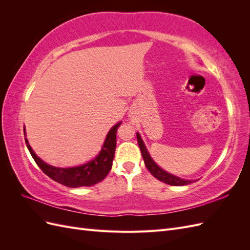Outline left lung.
I'll use <instances>...</instances> for the list:
<instances>
[{
	"label": "left lung",
	"mask_w": 250,
	"mask_h": 250,
	"mask_svg": "<svg viewBox=\"0 0 250 250\" xmlns=\"http://www.w3.org/2000/svg\"><path fill=\"white\" fill-rule=\"evenodd\" d=\"M137 139H138V143H139V146L141 149V152H142V156L144 158V162H145V166L147 167V169L149 170V172L152 174V175L157 178L158 180L164 181L165 184L167 185H171V186H186L193 183L194 180H187L184 178H180L177 177L175 175H172L170 173H167L166 171H164L163 169H161L158 166L153 162L152 158L150 157L148 151L144 145V143L141 139V135L139 133H137Z\"/></svg>",
	"instance_id": "left-lung-1"
}]
</instances>
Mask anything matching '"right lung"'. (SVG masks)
Returning <instances> with one entry per match:
<instances>
[{
    "mask_svg": "<svg viewBox=\"0 0 250 250\" xmlns=\"http://www.w3.org/2000/svg\"><path fill=\"white\" fill-rule=\"evenodd\" d=\"M121 122L113 126L105 139L104 145L100 151V153L95 160L90 161L79 167L73 168H56L42 162L40 157H37L30 147L29 143L26 141V145L30 154L32 155L33 160L42 171L49 176L51 179L57 181V183L66 186L69 188H79V187H90L98 183H100L106 177L109 173L112 160L115 156L116 144H117V131L120 127Z\"/></svg>",
    "mask_w": 250,
    "mask_h": 250,
    "instance_id": "add662e5",
    "label": "right lung"
}]
</instances>
